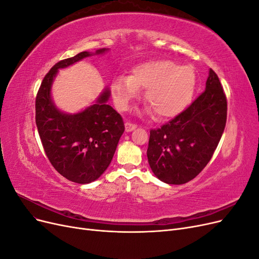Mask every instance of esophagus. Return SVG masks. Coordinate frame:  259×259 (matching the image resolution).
<instances>
[{"mask_svg": "<svg viewBox=\"0 0 259 259\" xmlns=\"http://www.w3.org/2000/svg\"><path fill=\"white\" fill-rule=\"evenodd\" d=\"M135 128H137V125L136 124L132 123V122H126V123H125V131H126V132H132V131H134Z\"/></svg>", "mask_w": 259, "mask_h": 259, "instance_id": "34e87169", "label": "esophagus"}]
</instances>
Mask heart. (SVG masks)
I'll use <instances>...</instances> for the list:
<instances>
[{
	"mask_svg": "<svg viewBox=\"0 0 259 259\" xmlns=\"http://www.w3.org/2000/svg\"><path fill=\"white\" fill-rule=\"evenodd\" d=\"M197 75L192 67L170 59H153L137 65L131 75H117L111 91L121 109L145 90V101L158 119H169L183 112L194 95ZM149 110V109H148Z\"/></svg>",
	"mask_w": 259,
	"mask_h": 259,
	"instance_id": "1",
	"label": "heart"
}]
</instances>
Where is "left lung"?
Here are the masks:
<instances>
[{
    "label": "left lung",
    "mask_w": 259,
    "mask_h": 259,
    "mask_svg": "<svg viewBox=\"0 0 259 259\" xmlns=\"http://www.w3.org/2000/svg\"><path fill=\"white\" fill-rule=\"evenodd\" d=\"M226 121L227 98L209 69L205 91L173 120L150 131L147 156L153 174L169 185L198 176L213 156Z\"/></svg>",
    "instance_id": "obj_1"
}]
</instances>
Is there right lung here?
Listing matches in <instances>:
<instances>
[{"mask_svg": "<svg viewBox=\"0 0 259 259\" xmlns=\"http://www.w3.org/2000/svg\"><path fill=\"white\" fill-rule=\"evenodd\" d=\"M107 51L82 52L60 60L44 76L35 98V123L45 154L60 175L76 184H90L103 175L124 133V122L107 104L109 89L104 90L94 105L69 114L61 112L53 103L52 84L59 69Z\"/></svg>", "mask_w": 259, "mask_h": 259, "instance_id": "obj_1", "label": "right lung"}]
</instances>
